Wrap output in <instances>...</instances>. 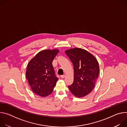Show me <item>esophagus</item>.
I'll return each mask as SVG.
<instances>
[{"mask_svg": "<svg viewBox=\"0 0 127 127\" xmlns=\"http://www.w3.org/2000/svg\"><path fill=\"white\" fill-rule=\"evenodd\" d=\"M65 76L64 75H61V76H60V77H61L62 78H64V77H65Z\"/></svg>", "mask_w": 127, "mask_h": 127, "instance_id": "obj_1", "label": "esophagus"}]
</instances>
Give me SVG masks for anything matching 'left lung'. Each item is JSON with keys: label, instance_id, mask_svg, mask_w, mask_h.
I'll return each mask as SVG.
<instances>
[{"label": "left lung", "instance_id": "8db88e82", "mask_svg": "<svg viewBox=\"0 0 127 127\" xmlns=\"http://www.w3.org/2000/svg\"><path fill=\"white\" fill-rule=\"evenodd\" d=\"M74 67V81L68 86L70 92L78 97H84L95 86L99 73L98 63L96 58L85 50L71 49L65 51Z\"/></svg>", "mask_w": 127, "mask_h": 127}]
</instances>
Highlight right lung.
<instances>
[{
	"label": "right lung",
	"instance_id": "add662e5",
	"mask_svg": "<svg viewBox=\"0 0 127 127\" xmlns=\"http://www.w3.org/2000/svg\"><path fill=\"white\" fill-rule=\"evenodd\" d=\"M59 52L57 49L42 51L28 63L26 78L36 95L45 97L53 92L58 78L55 73L52 62Z\"/></svg>",
	"mask_w": 127,
	"mask_h": 127
}]
</instances>
